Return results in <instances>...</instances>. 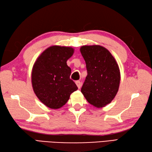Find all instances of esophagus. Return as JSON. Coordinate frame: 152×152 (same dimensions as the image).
<instances>
[{"label": "esophagus", "mask_w": 152, "mask_h": 152, "mask_svg": "<svg viewBox=\"0 0 152 152\" xmlns=\"http://www.w3.org/2000/svg\"><path fill=\"white\" fill-rule=\"evenodd\" d=\"M76 86H77V87H78V89L81 88L82 83H81V82H80V81H76Z\"/></svg>", "instance_id": "1"}]
</instances>
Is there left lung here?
<instances>
[{"instance_id": "1", "label": "left lung", "mask_w": 152, "mask_h": 152, "mask_svg": "<svg viewBox=\"0 0 152 152\" xmlns=\"http://www.w3.org/2000/svg\"><path fill=\"white\" fill-rule=\"evenodd\" d=\"M80 50L88 70L81 92L89 104L104 107L118 91L121 80L118 64L111 53L100 45L82 46Z\"/></svg>"}]
</instances>
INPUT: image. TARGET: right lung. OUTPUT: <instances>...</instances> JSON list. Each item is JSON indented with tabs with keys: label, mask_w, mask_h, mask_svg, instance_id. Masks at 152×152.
<instances>
[{
	"label": "right lung",
	"mask_w": 152,
	"mask_h": 152,
	"mask_svg": "<svg viewBox=\"0 0 152 152\" xmlns=\"http://www.w3.org/2000/svg\"><path fill=\"white\" fill-rule=\"evenodd\" d=\"M74 52L72 47L51 46L37 57L33 64L31 72L33 91L48 108H61L69 101L71 93L78 89L70 79L71 69L66 64Z\"/></svg>",
	"instance_id": "obj_1"
}]
</instances>
